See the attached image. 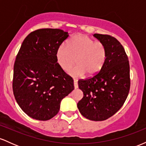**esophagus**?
Here are the masks:
<instances>
[{
	"label": "esophagus",
	"instance_id": "esophagus-1",
	"mask_svg": "<svg viewBox=\"0 0 146 146\" xmlns=\"http://www.w3.org/2000/svg\"><path fill=\"white\" fill-rule=\"evenodd\" d=\"M73 82H74V87H75V88H78V80H74V81H73Z\"/></svg>",
	"mask_w": 146,
	"mask_h": 146
}]
</instances>
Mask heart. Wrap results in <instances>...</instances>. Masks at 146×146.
Wrapping results in <instances>:
<instances>
[{
  "mask_svg": "<svg viewBox=\"0 0 146 146\" xmlns=\"http://www.w3.org/2000/svg\"><path fill=\"white\" fill-rule=\"evenodd\" d=\"M56 60L64 71L70 69L75 64L78 65L69 71L75 78H80L86 73L93 77L102 69L106 61L107 53L104 44L95 41L82 33L75 35L67 45L60 46L56 51Z\"/></svg>",
  "mask_w": 146,
  "mask_h": 146,
  "instance_id": "obj_1",
  "label": "heart"
}]
</instances>
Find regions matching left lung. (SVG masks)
<instances>
[{"label": "left lung", "instance_id": "8db88e82", "mask_svg": "<svg viewBox=\"0 0 146 146\" xmlns=\"http://www.w3.org/2000/svg\"><path fill=\"white\" fill-rule=\"evenodd\" d=\"M106 48L104 66L97 75L80 80L83 98L78 103L80 113L92 121H104L118 111L128 97L130 86V66L124 48L109 35H93Z\"/></svg>", "mask_w": 146, "mask_h": 146}]
</instances>
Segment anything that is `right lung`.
<instances>
[{"mask_svg": "<svg viewBox=\"0 0 146 146\" xmlns=\"http://www.w3.org/2000/svg\"><path fill=\"white\" fill-rule=\"evenodd\" d=\"M68 37L59 29H40L25 38L14 66L13 92L28 116L46 121L58 114L62 100L74 89L73 80L59 66L56 51Z\"/></svg>", "mask_w": 146, "mask_h": 146, "instance_id": "add662e5", "label": "right lung"}]
</instances>
